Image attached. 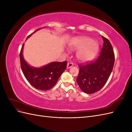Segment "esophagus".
Wrapping results in <instances>:
<instances>
[{
  "label": "esophagus",
  "mask_w": 132,
  "mask_h": 132,
  "mask_svg": "<svg viewBox=\"0 0 132 132\" xmlns=\"http://www.w3.org/2000/svg\"><path fill=\"white\" fill-rule=\"evenodd\" d=\"M73 66V63L72 62H69L67 64V68L69 69L70 68L72 67Z\"/></svg>",
  "instance_id": "esophagus-1"
}]
</instances>
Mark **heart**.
I'll return each mask as SVG.
<instances>
[{"label": "heart", "instance_id": "obj_1", "mask_svg": "<svg viewBox=\"0 0 132 132\" xmlns=\"http://www.w3.org/2000/svg\"><path fill=\"white\" fill-rule=\"evenodd\" d=\"M69 46L73 50H81L78 52L77 58L82 62L87 61L93 58L99 49L98 43L87 37L75 38L70 42Z\"/></svg>", "mask_w": 132, "mask_h": 132}]
</instances>
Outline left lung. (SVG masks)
Segmentation results:
<instances>
[{
    "label": "left lung",
    "mask_w": 132,
    "mask_h": 132,
    "mask_svg": "<svg viewBox=\"0 0 132 132\" xmlns=\"http://www.w3.org/2000/svg\"><path fill=\"white\" fill-rule=\"evenodd\" d=\"M103 45L99 57L94 62L80 64L77 82L80 89L87 94L98 91L106 84L112 71L114 54L109 40L102 36Z\"/></svg>",
    "instance_id": "obj_1"
}]
</instances>
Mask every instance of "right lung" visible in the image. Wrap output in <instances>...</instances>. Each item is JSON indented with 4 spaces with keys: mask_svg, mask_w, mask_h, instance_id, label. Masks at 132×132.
I'll list each match as a JSON object with an SVG mask.
<instances>
[{
    "mask_svg": "<svg viewBox=\"0 0 132 132\" xmlns=\"http://www.w3.org/2000/svg\"><path fill=\"white\" fill-rule=\"evenodd\" d=\"M32 34L28 36L27 38L29 37ZM23 45L24 43L22 46L20 53V59L21 70L25 77L36 89L41 90H48L52 89L57 83L62 73L66 69L67 62H52L41 68L30 67L22 56Z\"/></svg>",
    "mask_w": 132,
    "mask_h": 132,
    "instance_id": "obj_1",
    "label": "right lung"
}]
</instances>
